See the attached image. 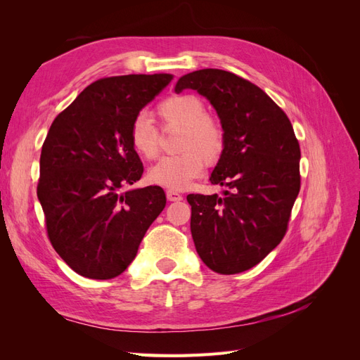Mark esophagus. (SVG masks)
<instances>
[{
    "mask_svg": "<svg viewBox=\"0 0 360 360\" xmlns=\"http://www.w3.org/2000/svg\"><path fill=\"white\" fill-rule=\"evenodd\" d=\"M167 197L169 201H181L183 200V195L179 193L177 191H172V189L167 191Z\"/></svg>",
    "mask_w": 360,
    "mask_h": 360,
    "instance_id": "34e87169",
    "label": "esophagus"
}]
</instances>
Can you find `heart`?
Here are the masks:
<instances>
[{"label": "heart", "mask_w": 360, "mask_h": 360, "mask_svg": "<svg viewBox=\"0 0 360 360\" xmlns=\"http://www.w3.org/2000/svg\"><path fill=\"white\" fill-rule=\"evenodd\" d=\"M163 127H180L179 155L162 158L148 169V180L159 186L181 191L200 177L205 162L213 163L225 150V130L219 120L207 114L195 94H172L158 105ZM129 143L136 155L155 159L159 153V130L146 114H138L129 127Z\"/></svg>", "instance_id": "obj_1"}]
</instances>
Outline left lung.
<instances>
[{
	"label": "left lung",
	"instance_id": "8db88e82",
	"mask_svg": "<svg viewBox=\"0 0 360 360\" xmlns=\"http://www.w3.org/2000/svg\"><path fill=\"white\" fill-rule=\"evenodd\" d=\"M207 97L225 130L212 184L225 197L188 195L191 233L204 264L221 275L252 269L284 238L300 191V147L287 114L245 78L221 69L181 76L176 93Z\"/></svg>",
	"mask_w": 360,
	"mask_h": 360
}]
</instances>
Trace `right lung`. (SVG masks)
<instances>
[{
	"mask_svg": "<svg viewBox=\"0 0 360 360\" xmlns=\"http://www.w3.org/2000/svg\"><path fill=\"white\" fill-rule=\"evenodd\" d=\"M171 79L168 73L97 79L51 124L37 197L51 245L81 276L122 275L165 209L162 188H124L144 172L129 143L130 123Z\"/></svg>",
	"mask_w": 360,
	"mask_h": 360,
	"instance_id": "obj_1",
	"label": "right lung"
}]
</instances>
